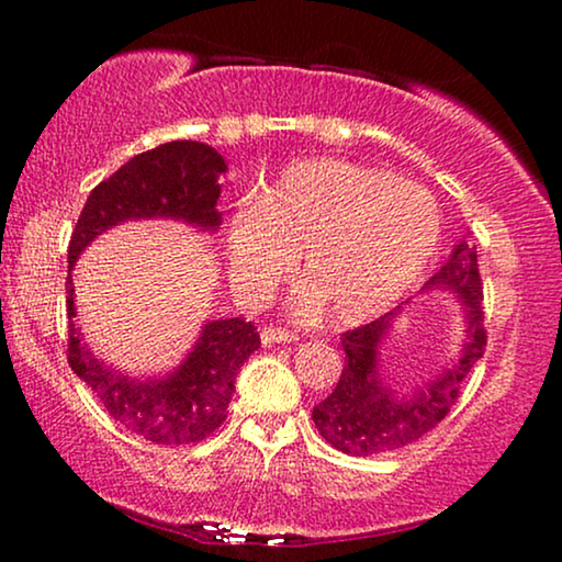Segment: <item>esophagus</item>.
<instances>
[{
    "mask_svg": "<svg viewBox=\"0 0 562 562\" xmlns=\"http://www.w3.org/2000/svg\"><path fill=\"white\" fill-rule=\"evenodd\" d=\"M299 337L294 333H289V329H281V327H263L260 329V342L263 345H289V342H296Z\"/></svg>",
    "mask_w": 562,
    "mask_h": 562,
    "instance_id": "obj_1",
    "label": "esophagus"
}]
</instances>
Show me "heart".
I'll return each instance as SVG.
<instances>
[{
	"mask_svg": "<svg viewBox=\"0 0 562 562\" xmlns=\"http://www.w3.org/2000/svg\"><path fill=\"white\" fill-rule=\"evenodd\" d=\"M440 210L417 183L337 158L283 168L229 217V279L258 302L294 266L306 289L302 312L329 306L345 325L394 304L440 243Z\"/></svg>",
	"mask_w": 562,
	"mask_h": 562,
	"instance_id": "b5f03b06",
	"label": "heart"
}]
</instances>
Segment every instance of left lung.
<instances>
[{
  "label": "left lung",
  "instance_id": "8db88e82",
  "mask_svg": "<svg viewBox=\"0 0 562 562\" xmlns=\"http://www.w3.org/2000/svg\"><path fill=\"white\" fill-rule=\"evenodd\" d=\"M427 289H452L465 310V342L458 360L422 383L412 394H398L381 381L379 348L394 325L402 306L383 317L342 333L345 368L340 381L325 402L312 409L319 435L348 456L366 458L375 452L398 450L417 442L448 417L460 394V383L486 350L483 327V286L479 256L471 240H460L440 271L425 283Z\"/></svg>",
  "mask_w": 562,
  "mask_h": 562
}]
</instances>
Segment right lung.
Here are the masks:
<instances>
[{
  "label": "right lung",
  "instance_id": "add662e5",
  "mask_svg": "<svg viewBox=\"0 0 562 562\" xmlns=\"http://www.w3.org/2000/svg\"><path fill=\"white\" fill-rule=\"evenodd\" d=\"M225 158L204 143L173 140L130 158L91 191L68 243L66 310L74 319L71 271L97 235L127 220H183L217 229L220 183ZM260 348L258 327L243 317L212 319L187 360L164 379H135L99 360L68 322V366L99 396L110 417L156 445L202 442L227 419L235 379Z\"/></svg>",
  "mask_w": 562,
  "mask_h": 562
}]
</instances>
